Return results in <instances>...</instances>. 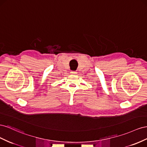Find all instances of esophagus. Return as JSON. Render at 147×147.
I'll return each instance as SVG.
<instances>
[{"label":"esophagus","mask_w":147,"mask_h":147,"mask_svg":"<svg viewBox=\"0 0 147 147\" xmlns=\"http://www.w3.org/2000/svg\"><path fill=\"white\" fill-rule=\"evenodd\" d=\"M71 74H76L77 72H76V71H71Z\"/></svg>","instance_id":"obj_1"}]
</instances>
